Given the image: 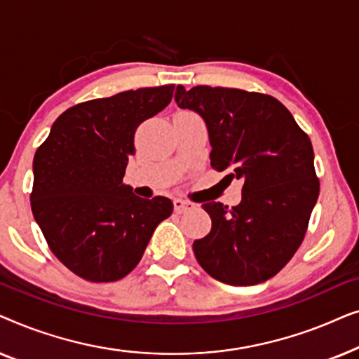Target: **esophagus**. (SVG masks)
I'll return each mask as SVG.
<instances>
[{
  "mask_svg": "<svg viewBox=\"0 0 359 359\" xmlns=\"http://www.w3.org/2000/svg\"><path fill=\"white\" fill-rule=\"evenodd\" d=\"M173 205H175V212H186V210H189L191 208H193V204L188 203V201L184 199H175L173 201Z\"/></svg>",
  "mask_w": 359,
  "mask_h": 359,
  "instance_id": "obj_1",
  "label": "esophagus"
}]
</instances>
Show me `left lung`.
<instances>
[{
    "label": "left lung",
    "instance_id": "left-lung-1",
    "mask_svg": "<svg viewBox=\"0 0 359 359\" xmlns=\"http://www.w3.org/2000/svg\"><path fill=\"white\" fill-rule=\"evenodd\" d=\"M175 100L205 121L210 166L243 180L242 203L203 204L212 220L196 240V259L209 276L253 286L289 263L306 237L320 183L309 135L276 97L222 86L176 88Z\"/></svg>",
    "mask_w": 359,
    "mask_h": 359
}]
</instances>
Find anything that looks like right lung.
Segmentation results:
<instances>
[{"label":"right lung","instance_id":"right-lung-1","mask_svg":"<svg viewBox=\"0 0 359 359\" xmlns=\"http://www.w3.org/2000/svg\"><path fill=\"white\" fill-rule=\"evenodd\" d=\"M175 85L139 88L68 107L34 155L31 208L52 253L76 276L111 283L144 257L173 203L122 183L142 122L170 104Z\"/></svg>","mask_w":359,"mask_h":359}]
</instances>
